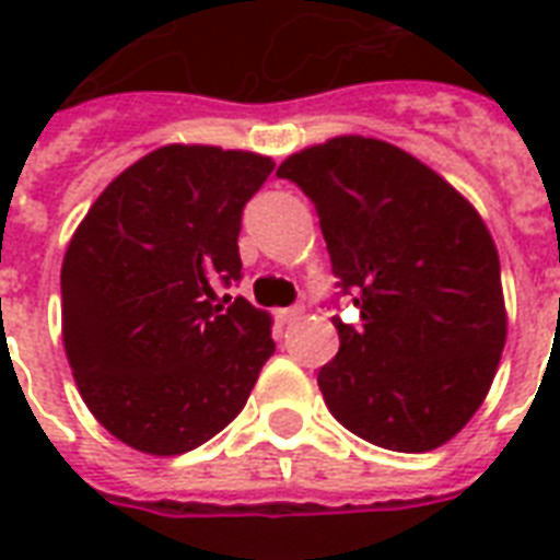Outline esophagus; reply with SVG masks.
<instances>
[{"label":"esophagus","mask_w":560,"mask_h":560,"mask_svg":"<svg viewBox=\"0 0 560 560\" xmlns=\"http://www.w3.org/2000/svg\"><path fill=\"white\" fill-rule=\"evenodd\" d=\"M302 314H305V307H302V305L279 307V311H276V316H279L281 323H296V319H302Z\"/></svg>","instance_id":"1"}]
</instances>
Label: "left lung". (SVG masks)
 Instances as JSON below:
<instances>
[{
  "instance_id": "left-lung-1",
  "label": "left lung",
  "mask_w": 560,
  "mask_h": 560,
  "mask_svg": "<svg viewBox=\"0 0 560 560\" xmlns=\"http://www.w3.org/2000/svg\"><path fill=\"white\" fill-rule=\"evenodd\" d=\"M276 177L314 202L340 296V351L316 374L331 416L360 439L424 453L477 412L505 346L500 258L474 206L395 144L340 136Z\"/></svg>"
}]
</instances>
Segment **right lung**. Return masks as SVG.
I'll list each match as a JSON object with an SVG mask.
<instances>
[{
  "label": "right lung",
  "instance_id": "obj_1",
  "mask_svg": "<svg viewBox=\"0 0 560 560\" xmlns=\"http://www.w3.org/2000/svg\"><path fill=\"white\" fill-rule=\"evenodd\" d=\"M276 162L168 144L118 174L66 249L63 346L92 416L153 456L194 451L244 409L276 351L270 316L223 296L241 218Z\"/></svg>",
  "mask_w": 560,
  "mask_h": 560
}]
</instances>
